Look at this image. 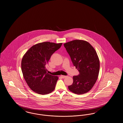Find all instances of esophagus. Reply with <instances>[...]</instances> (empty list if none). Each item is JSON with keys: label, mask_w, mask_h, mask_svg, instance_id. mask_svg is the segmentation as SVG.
<instances>
[{"label": "esophagus", "mask_w": 123, "mask_h": 123, "mask_svg": "<svg viewBox=\"0 0 123 123\" xmlns=\"http://www.w3.org/2000/svg\"><path fill=\"white\" fill-rule=\"evenodd\" d=\"M61 77L62 78H65V77H66L67 76H63V75H62V76H61Z\"/></svg>", "instance_id": "1"}]
</instances>
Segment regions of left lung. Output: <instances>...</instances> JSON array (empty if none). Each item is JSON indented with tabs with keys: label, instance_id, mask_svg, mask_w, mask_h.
I'll return each mask as SVG.
<instances>
[{
	"label": "left lung",
	"instance_id": "obj_1",
	"mask_svg": "<svg viewBox=\"0 0 123 123\" xmlns=\"http://www.w3.org/2000/svg\"><path fill=\"white\" fill-rule=\"evenodd\" d=\"M64 45L79 72L73 76V82L68 88L75 94H85L93 88L98 76L99 61L97 53L88 42L82 40H74Z\"/></svg>",
	"mask_w": 123,
	"mask_h": 123
}]
</instances>
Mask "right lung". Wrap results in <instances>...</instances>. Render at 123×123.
<instances>
[{
	"mask_svg": "<svg viewBox=\"0 0 123 123\" xmlns=\"http://www.w3.org/2000/svg\"><path fill=\"white\" fill-rule=\"evenodd\" d=\"M62 43L44 42L31 47L23 57L21 68L29 88L36 93L49 94L55 88L58 77L47 73L46 66L53 53Z\"/></svg>",
	"mask_w": 123,
	"mask_h": 123,
	"instance_id": "right-lung-1",
	"label": "right lung"
}]
</instances>
